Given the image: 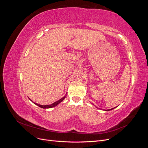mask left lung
Returning a JSON list of instances; mask_svg holds the SVG:
<instances>
[{"label":"left lung","instance_id":"left-lung-1","mask_svg":"<svg viewBox=\"0 0 148 148\" xmlns=\"http://www.w3.org/2000/svg\"><path fill=\"white\" fill-rule=\"evenodd\" d=\"M115 107H114V108H112V109H107V110H105V111H109V110H112V109H115Z\"/></svg>","mask_w":148,"mask_h":148}]
</instances>
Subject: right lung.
<instances>
[{
    "label": "right lung",
    "mask_w": 148,
    "mask_h": 148,
    "mask_svg": "<svg viewBox=\"0 0 148 148\" xmlns=\"http://www.w3.org/2000/svg\"><path fill=\"white\" fill-rule=\"evenodd\" d=\"M66 95H65V96H64L62 98H61L60 99H59V100H58L57 101H56V102H53V104H49V105H40V104H37V103H35V102H33L32 101H31L30 99H29V100H31V101H32L34 104H36V105H37L38 106H39V107H41V108H42V109H49V108H52V107H56V106H57L58 104H60V102H62V101H63L64 100V99L66 97Z\"/></svg>",
    "instance_id": "1"
}]
</instances>
